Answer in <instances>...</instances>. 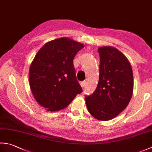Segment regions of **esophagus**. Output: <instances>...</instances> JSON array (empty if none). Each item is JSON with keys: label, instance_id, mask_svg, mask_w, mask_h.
<instances>
[{"label": "esophagus", "instance_id": "obj_1", "mask_svg": "<svg viewBox=\"0 0 152 152\" xmlns=\"http://www.w3.org/2000/svg\"><path fill=\"white\" fill-rule=\"evenodd\" d=\"M86 82L85 81H83V82H80V86H81V87L82 88H84V86H86Z\"/></svg>", "mask_w": 152, "mask_h": 152}]
</instances>
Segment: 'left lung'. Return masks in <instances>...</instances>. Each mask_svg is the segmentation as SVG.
I'll return each instance as SVG.
<instances>
[{
	"instance_id": "obj_1",
	"label": "left lung",
	"mask_w": 152,
	"mask_h": 152,
	"mask_svg": "<svg viewBox=\"0 0 152 152\" xmlns=\"http://www.w3.org/2000/svg\"><path fill=\"white\" fill-rule=\"evenodd\" d=\"M99 78L96 90L86 96L90 113L99 121H109L129 105L133 93V73L127 58L117 49L105 46L98 49Z\"/></svg>"
}]
</instances>
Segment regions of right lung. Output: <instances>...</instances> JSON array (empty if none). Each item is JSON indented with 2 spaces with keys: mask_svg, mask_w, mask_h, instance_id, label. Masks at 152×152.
Instances as JSON below:
<instances>
[{
  "mask_svg": "<svg viewBox=\"0 0 152 152\" xmlns=\"http://www.w3.org/2000/svg\"><path fill=\"white\" fill-rule=\"evenodd\" d=\"M84 47L62 37L45 44L35 55L29 68V86L35 100L47 111L63 109L82 92L73 59Z\"/></svg>",
  "mask_w": 152,
  "mask_h": 152,
  "instance_id": "right-lung-1",
  "label": "right lung"
}]
</instances>
